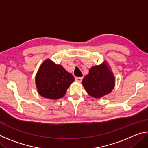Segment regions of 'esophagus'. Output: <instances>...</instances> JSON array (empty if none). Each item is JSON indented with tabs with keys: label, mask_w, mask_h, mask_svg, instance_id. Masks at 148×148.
<instances>
[{
	"label": "esophagus",
	"mask_w": 148,
	"mask_h": 148,
	"mask_svg": "<svg viewBox=\"0 0 148 148\" xmlns=\"http://www.w3.org/2000/svg\"><path fill=\"white\" fill-rule=\"evenodd\" d=\"M82 79H83V77H75V80H76V82H82Z\"/></svg>",
	"instance_id": "34e87169"
}]
</instances>
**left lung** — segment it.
<instances>
[{"label": "left lung", "instance_id": "left-lung-1", "mask_svg": "<svg viewBox=\"0 0 148 148\" xmlns=\"http://www.w3.org/2000/svg\"><path fill=\"white\" fill-rule=\"evenodd\" d=\"M87 93L94 98H101L109 94L115 86V77L106 62L92 66L89 74L82 80Z\"/></svg>", "mask_w": 148, "mask_h": 148}]
</instances>
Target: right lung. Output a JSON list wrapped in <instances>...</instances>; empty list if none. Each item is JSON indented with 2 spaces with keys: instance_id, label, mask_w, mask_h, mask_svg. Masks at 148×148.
I'll return each instance as SVG.
<instances>
[{
  "instance_id": "1",
  "label": "right lung",
  "mask_w": 148,
  "mask_h": 148,
  "mask_svg": "<svg viewBox=\"0 0 148 148\" xmlns=\"http://www.w3.org/2000/svg\"><path fill=\"white\" fill-rule=\"evenodd\" d=\"M74 81L72 74L49 59L43 62L35 77L38 93L45 98L53 100L63 97Z\"/></svg>"
}]
</instances>
